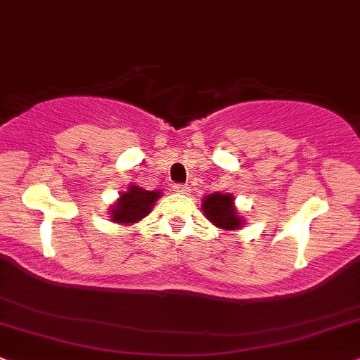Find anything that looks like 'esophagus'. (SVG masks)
I'll return each mask as SVG.
<instances>
[{"label":"esophagus","mask_w":360,"mask_h":360,"mask_svg":"<svg viewBox=\"0 0 360 360\" xmlns=\"http://www.w3.org/2000/svg\"><path fill=\"white\" fill-rule=\"evenodd\" d=\"M173 192L188 195L190 187H188V185H185V184H176V185H173Z\"/></svg>","instance_id":"34e87169"}]
</instances>
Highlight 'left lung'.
<instances>
[{
  "label": "left lung",
  "instance_id": "1",
  "mask_svg": "<svg viewBox=\"0 0 360 360\" xmlns=\"http://www.w3.org/2000/svg\"><path fill=\"white\" fill-rule=\"evenodd\" d=\"M202 210L205 212V217L217 227L225 230H237L240 229L242 220L237 215V210L233 207V197L229 193H212L203 200Z\"/></svg>",
  "mask_w": 360,
  "mask_h": 360
}]
</instances>
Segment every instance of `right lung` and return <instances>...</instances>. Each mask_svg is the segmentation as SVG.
<instances>
[{"instance_id":"obj_1","label":"right lung","mask_w":360,"mask_h":360,"mask_svg":"<svg viewBox=\"0 0 360 360\" xmlns=\"http://www.w3.org/2000/svg\"><path fill=\"white\" fill-rule=\"evenodd\" d=\"M160 192H150L136 185H130L128 192L120 195V200L112 210V219L118 224H133L150 214Z\"/></svg>"}]
</instances>
